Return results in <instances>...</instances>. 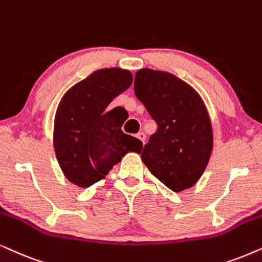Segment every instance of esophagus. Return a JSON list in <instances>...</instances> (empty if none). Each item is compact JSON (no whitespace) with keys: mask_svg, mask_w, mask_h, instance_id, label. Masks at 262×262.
Listing matches in <instances>:
<instances>
[{"mask_svg":"<svg viewBox=\"0 0 262 262\" xmlns=\"http://www.w3.org/2000/svg\"><path fill=\"white\" fill-rule=\"evenodd\" d=\"M137 138L140 139V140H141L142 142H145V140H146V134L144 133V132H139V133L137 134Z\"/></svg>","mask_w":262,"mask_h":262,"instance_id":"1","label":"esophagus"}]
</instances>
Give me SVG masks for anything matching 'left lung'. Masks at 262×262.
Instances as JSON below:
<instances>
[{"label":"left lung","instance_id":"left-lung-1","mask_svg":"<svg viewBox=\"0 0 262 262\" xmlns=\"http://www.w3.org/2000/svg\"><path fill=\"white\" fill-rule=\"evenodd\" d=\"M134 92L157 123L141 159L155 177L173 191L193 187L210 160L213 134L201 97L177 76L144 68Z\"/></svg>","mask_w":262,"mask_h":262}]
</instances>
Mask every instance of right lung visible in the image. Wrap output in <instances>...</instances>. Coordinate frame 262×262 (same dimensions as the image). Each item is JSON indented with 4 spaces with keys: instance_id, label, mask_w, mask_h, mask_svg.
Instances as JSON below:
<instances>
[{
    "instance_id": "right-lung-1",
    "label": "right lung",
    "mask_w": 262,
    "mask_h": 262,
    "mask_svg": "<svg viewBox=\"0 0 262 262\" xmlns=\"http://www.w3.org/2000/svg\"><path fill=\"white\" fill-rule=\"evenodd\" d=\"M133 82L129 71L105 68L75 83L62 98L54 124V147L64 176L89 188L104 179L128 152L142 142L122 132L118 107H106Z\"/></svg>"
}]
</instances>
